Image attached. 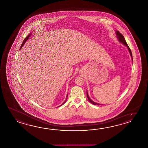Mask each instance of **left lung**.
I'll use <instances>...</instances> for the list:
<instances>
[{"mask_svg": "<svg viewBox=\"0 0 148 148\" xmlns=\"http://www.w3.org/2000/svg\"><path fill=\"white\" fill-rule=\"evenodd\" d=\"M116 31V37L117 38V39H118V40L120 41V42H121V43H122V44H124V45H125V47H126L127 48V49H128V50H129V52H130V56H131V57L132 62H133V58H132V52H131V51L130 50V47H129V46H128V45H127V43H126L125 40V38H124L123 35L121 33H120V32H119L118 31ZM87 97L88 98V101H89V102H90V103H91V104H94V105H101V104L97 103L94 102V101H92L91 100V99H90V97H89V95H88L87 91Z\"/></svg>", "mask_w": 148, "mask_h": 148, "instance_id": "1", "label": "left lung"}]
</instances>
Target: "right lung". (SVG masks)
<instances>
[{
    "label": "right lung",
    "mask_w": 148,
    "mask_h": 148,
    "mask_svg": "<svg viewBox=\"0 0 148 148\" xmlns=\"http://www.w3.org/2000/svg\"><path fill=\"white\" fill-rule=\"evenodd\" d=\"M32 33H31V34H29L28 35V36L26 37V38H25V39H24V40L23 41V42L22 44V45H21V47H20V50L22 49V47H23V45H24V44L25 43V42H26V41H27L28 40V39H29V37L31 36ZM67 97H68V95H66V101H64V102H63V103H62V104H61L60 106H61V105H63V104H64L66 102V99H67ZM59 106H58V107H59Z\"/></svg>",
    "instance_id": "obj_1"
}]
</instances>
